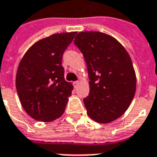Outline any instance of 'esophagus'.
Returning a JSON list of instances; mask_svg holds the SVG:
<instances>
[{"instance_id": "1", "label": "esophagus", "mask_w": 157, "mask_h": 157, "mask_svg": "<svg viewBox=\"0 0 157 157\" xmlns=\"http://www.w3.org/2000/svg\"><path fill=\"white\" fill-rule=\"evenodd\" d=\"M78 85H79V81H74L73 82V86L75 87V88H76Z\"/></svg>"}]
</instances>
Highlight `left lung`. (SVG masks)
<instances>
[{
  "mask_svg": "<svg viewBox=\"0 0 157 157\" xmlns=\"http://www.w3.org/2000/svg\"><path fill=\"white\" fill-rule=\"evenodd\" d=\"M74 44L83 54L90 78L84 98L87 114L109 123L128 109L136 90V76L129 54L114 37L99 32H82Z\"/></svg>",
  "mask_w": 157,
  "mask_h": 157,
  "instance_id": "1",
  "label": "left lung"
}]
</instances>
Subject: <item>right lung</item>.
I'll use <instances>...</instances> for the list:
<instances>
[{
  "label": "right lung",
  "mask_w": 157,
  "mask_h": 157,
  "mask_svg": "<svg viewBox=\"0 0 157 157\" xmlns=\"http://www.w3.org/2000/svg\"><path fill=\"white\" fill-rule=\"evenodd\" d=\"M76 33L53 34L39 40L20 61L16 89L23 109L33 119L52 121L64 112L73 87L64 79L62 59Z\"/></svg>",
  "instance_id": "right-lung-1"
}]
</instances>
